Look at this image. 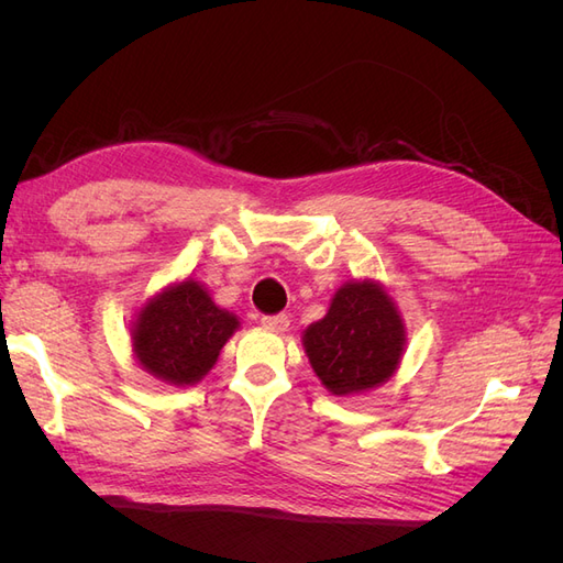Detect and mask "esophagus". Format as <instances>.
Listing matches in <instances>:
<instances>
[{
  "label": "esophagus",
  "instance_id": "1",
  "mask_svg": "<svg viewBox=\"0 0 563 563\" xmlns=\"http://www.w3.org/2000/svg\"><path fill=\"white\" fill-rule=\"evenodd\" d=\"M261 323H263V327H265L267 331H275V333H286V331H288V317H286V314L263 317Z\"/></svg>",
  "mask_w": 563,
  "mask_h": 563
}]
</instances>
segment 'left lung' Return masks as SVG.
Returning <instances> with one entry per match:
<instances>
[{
    "mask_svg": "<svg viewBox=\"0 0 563 563\" xmlns=\"http://www.w3.org/2000/svg\"><path fill=\"white\" fill-rule=\"evenodd\" d=\"M302 347L331 395H362L397 373L406 323L380 282L352 279L333 294L323 319L302 331Z\"/></svg>",
    "mask_w": 563,
    "mask_h": 563,
    "instance_id": "1",
    "label": "left lung"
}]
</instances>
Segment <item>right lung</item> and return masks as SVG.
Instances as JSON below:
<instances>
[{
	"instance_id": "add662e5",
	"label": "right lung",
	"mask_w": 563,
	"mask_h": 563,
	"mask_svg": "<svg viewBox=\"0 0 563 563\" xmlns=\"http://www.w3.org/2000/svg\"><path fill=\"white\" fill-rule=\"evenodd\" d=\"M240 327V317L216 305L201 282L187 277L164 286L135 310L133 360L162 383L197 385Z\"/></svg>"
}]
</instances>
